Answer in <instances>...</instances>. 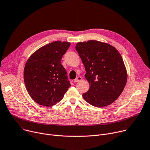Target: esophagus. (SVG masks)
I'll return each instance as SVG.
<instances>
[{
	"label": "esophagus",
	"instance_id": "obj_1",
	"mask_svg": "<svg viewBox=\"0 0 150 150\" xmlns=\"http://www.w3.org/2000/svg\"><path fill=\"white\" fill-rule=\"evenodd\" d=\"M82 77L81 76H78L74 80V83H76V82L80 81V80H82Z\"/></svg>",
	"mask_w": 150,
	"mask_h": 150
}]
</instances>
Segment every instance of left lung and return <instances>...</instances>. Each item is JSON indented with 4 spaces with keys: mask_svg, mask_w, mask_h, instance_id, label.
<instances>
[{
    "mask_svg": "<svg viewBox=\"0 0 150 150\" xmlns=\"http://www.w3.org/2000/svg\"><path fill=\"white\" fill-rule=\"evenodd\" d=\"M76 49L90 86L82 95L84 100L97 108L112 104L122 93L127 80L120 53L110 44L96 40L77 42Z\"/></svg>",
    "mask_w": 150,
    "mask_h": 150,
    "instance_id": "obj_1",
    "label": "left lung"
}]
</instances>
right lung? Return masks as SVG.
I'll return each instance as SVG.
<instances>
[{
	"mask_svg": "<svg viewBox=\"0 0 150 150\" xmlns=\"http://www.w3.org/2000/svg\"><path fill=\"white\" fill-rule=\"evenodd\" d=\"M71 43L56 41L30 55L24 68V82L29 96L38 105L50 107L59 102L71 86L61 64Z\"/></svg>",
	"mask_w": 150,
	"mask_h": 150,
	"instance_id": "right-lung-1",
	"label": "right lung"
}]
</instances>
